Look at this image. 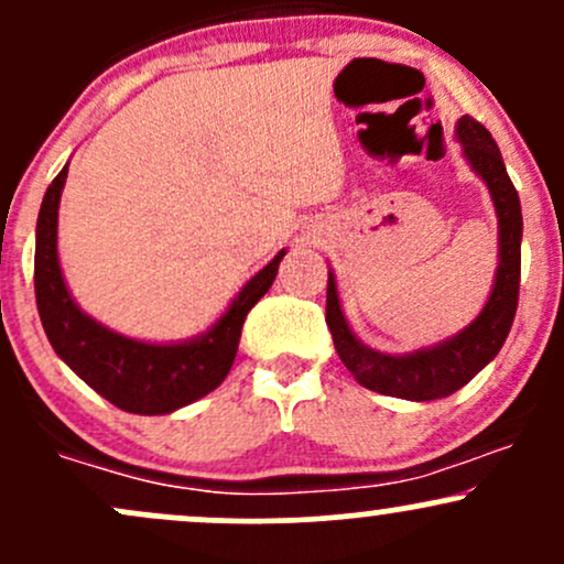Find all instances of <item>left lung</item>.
Returning <instances> with one entry per match:
<instances>
[{
	"instance_id": "left-lung-1",
	"label": "left lung",
	"mask_w": 564,
	"mask_h": 564,
	"mask_svg": "<svg viewBox=\"0 0 564 564\" xmlns=\"http://www.w3.org/2000/svg\"><path fill=\"white\" fill-rule=\"evenodd\" d=\"M456 140L462 142L465 159L481 177L495 203L500 224V264L495 272V286L476 322L459 335L422 348V351L391 357L357 340L337 297L335 275L327 281V327L335 340L337 357L348 367L365 389L400 400H441L465 387L473 376L484 370L500 354L519 305L521 275V205L511 177L502 164V153L484 123L462 116L456 123Z\"/></svg>"
}]
</instances>
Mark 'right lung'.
I'll use <instances>...</instances> for the list:
<instances>
[{
    "label": "right lung",
    "instance_id": "add662e5",
    "mask_svg": "<svg viewBox=\"0 0 564 564\" xmlns=\"http://www.w3.org/2000/svg\"><path fill=\"white\" fill-rule=\"evenodd\" d=\"M67 167L47 186L37 216V248H34V294H37L40 322L53 351L97 394L127 413L162 416L210 394L227 378L240 343L242 322L272 286L278 264L286 251H278V257L240 289L227 313L205 335L183 343H164V346L132 340L86 316L64 283L56 251V227Z\"/></svg>",
    "mask_w": 564,
    "mask_h": 564
}]
</instances>
